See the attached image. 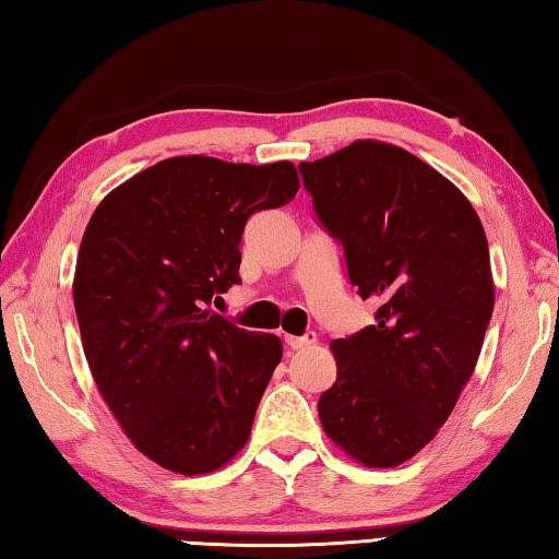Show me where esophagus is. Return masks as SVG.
I'll return each mask as SVG.
<instances>
[{"instance_id":"1","label":"esophagus","mask_w":559,"mask_h":559,"mask_svg":"<svg viewBox=\"0 0 559 559\" xmlns=\"http://www.w3.org/2000/svg\"><path fill=\"white\" fill-rule=\"evenodd\" d=\"M285 341L292 350H305V348L317 344V334L314 331H309V334H305V336H285Z\"/></svg>"}]
</instances>
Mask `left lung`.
Masks as SVG:
<instances>
[{"mask_svg":"<svg viewBox=\"0 0 559 559\" xmlns=\"http://www.w3.org/2000/svg\"><path fill=\"white\" fill-rule=\"evenodd\" d=\"M299 171L350 285L380 305L376 324L331 344L321 427L358 464L393 468L437 437L481 354L496 301L484 225L403 146L358 140Z\"/></svg>","mask_w":559,"mask_h":559,"instance_id":"left-lung-1","label":"left lung"}]
</instances>
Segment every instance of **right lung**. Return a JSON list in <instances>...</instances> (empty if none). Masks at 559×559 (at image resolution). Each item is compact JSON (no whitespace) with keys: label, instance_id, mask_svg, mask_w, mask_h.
<instances>
[{"label":"right lung","instance_id":"right-lung-1","mask_svg":"<svg viewBox=\"0 0 559 559\" xmlns=\"http://www.w3.org/2000/svg\"><path fill=\"white\" fill-rule=\"evenodd\" d=\"M299 191L292 162L171 156L97 205L73 301L97 390L130 442L164 468L211 474L248 444L282 341L209 309L240 282L252 213Z\"/></svg>","mask_w":559,"mask_h":559}]
</instances>
